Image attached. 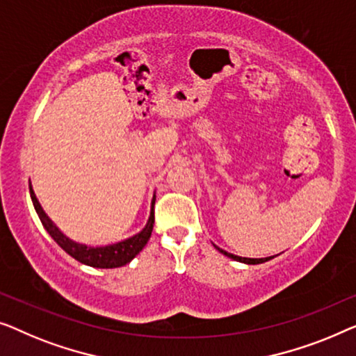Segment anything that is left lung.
<instances>
[{"mask_svg":"<svg viewBox=\"0 0 356 356\" xmlns=\"http://www.w3.org/2000/svg\"><path fill=\"white\" fill-rule=\"evenodd\" d=\"M214 248L218 250V252H221L222 254H226L227 258H232L234 261H238V263H245V264H259V263H264V261H269V259L274 258V257H269V258H242V257H237V254H232V253H227L226 250L219 248L218 245H214Z\"/></svg>","mask_w":356,"mask_h":356,"instance_id":"1","label":"left lung"}]
</instances>
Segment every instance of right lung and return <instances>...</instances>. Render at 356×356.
<instances>
[{
  "mask_svg": "<svg viewBox=\"0 0 356 356\" xmlns=\"http://www.w3.org/2000/svg\"><path fill=\"white\" fill-rule=\"evenodd\" d=\"M29 188H30V198H32L35 211H37L40 221H42L43 227L47 229V232L51 235V238L64 250V252L71 254L72 258H76L77 261H80L82 264H87V266L102 268V269L121 268L124 264L132 261V259L142 252L143 247L149 240V235H152L153 224H154V200H156V193H153L148 221L140 232H137L126 240H121V242L102 245V247H92V245H85L69 238L67 235L64 234L63 230L51 221V219H49L48 214L44 213V209L38 202L37 195L33 192L32 184H29Z\"/></svg>",
  "mask_w": 356,
  "mask_h": 356,
  "instance_id": "1",
  "label": "right lung"
}]
</instances>
